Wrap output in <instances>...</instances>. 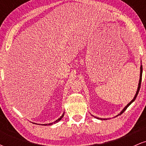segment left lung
I'll return each instance as SVG.
<instances>
[{"instance_id": "1", "label": "left lung", "mask_w": 146, "mask_h": 146, "mask_svg": "<svg viewBox=\"0 0 146 146\" xmlns=\"http://www.w3.org/2000/svg\"><path fill=\"white\" fill-rule=\"evenodd\" d=\"M142 72H143V67H142V65L141 64V67H140V78H139V84H138V88H137V92H136V94H135V97H134V98L132 99V100H131V102H130V103H128V104H127L126 106H125L124 107V108H123V109L121 110V112H120L119 113V114H118V115H117V116H115V117H117V116H119V115H121L122 113H123V112L125 111V110L127 109V108H128V107L129 106H130V104H131L132 103V102H133L134 101H135V99L137 98V95H138V93H139V90H140V87H141V79H142ZM94 117V116H93ZM95 117V118H97V119H100V120H102V119H104V120H106V119H106V118H100V117Z\"/></svg>"}]
</instances>
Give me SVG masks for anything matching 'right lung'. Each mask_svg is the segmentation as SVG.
Segmentation results:
<instances>
[{
  "label": "right lung",
  "instance_id": "right-lung-1",
  "mask_svg": "<svg viewBox=\"0 0 146 146\" xmlns=\"http://www.w3.org/2000/svg\"><path fill=\"white\" fill-rule=\"evenodd\" d=\"M64 113H63L62 115V116L60 117L59 119H57L56 121H55L54 122H52V123H46V124H41V125H50L53 124V123H58V121H60V120L62 119V117H64Z\"/></svg>",
  "mask_w": 146,
  "mask_h": 146
}]
</instances>
